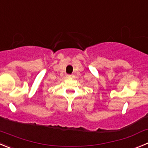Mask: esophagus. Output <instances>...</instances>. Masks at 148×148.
<instances>
[{
    "label": "esophagus",
    "instance_id": "obj_1",
    "mask_svg": "<svg viewBox=\"0 0 148 148\" xmlns=\"http://www.w3.org/2000/svg\"><path fill=\"white\" fill-rule=\"evenodd\" d=\"M74 75H73V74H67V75H66V78H74Z\"/></svg>",
    "mask_w": 148,
    "mask_h": 148
}]
</instances>
